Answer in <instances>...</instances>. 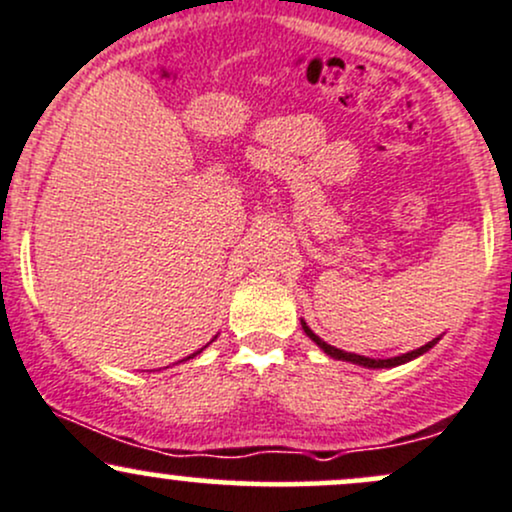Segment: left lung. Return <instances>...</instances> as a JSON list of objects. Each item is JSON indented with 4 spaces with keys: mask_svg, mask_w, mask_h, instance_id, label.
<instances>
[{
    "mask_svg": "<svg viewBox=\"0 0 512 512\" xmlns=\"http://www.w3.org/2000/svg\"><path fill=\"white\" fill-rule=\"evenodd\" d=\"M301 328H303V333H306L308 338H311L313 342H316V345H318L320 350H323L325 355H328V357H333V359H342V362H350V364H359V367H367V369H391V367H398V364H406V362H411V359H418L420 355H425V352H430L432 347H435L437 342H440V338H435V340H430L428 345L418 347V350L406 352V355H398V357H391V359H372V357L355 355V352H345V350H338V347L328 345V342L320 340L318 335L313 333L311 328H308L306 320H301Z\"/></svg>",
    "mask_w": 512,
    "mask_h": 512,
    "instance_id": "8db88e82",
    "label": "left lung"
}]
</instances>
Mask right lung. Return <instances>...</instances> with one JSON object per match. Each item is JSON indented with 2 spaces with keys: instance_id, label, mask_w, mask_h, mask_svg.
<instances>
[{
  "instance_id": "obj_1",
  "label": "right lung",
  "mask_w": 512,
  "mask_h": 512,
  "mask_svg": "<svg viewBox=\"0 0 512 512\" xmlns=\"http://www.w3.org/2000/svg\"><path fill=\"white\" fill-rule=\"evenodd\" d=\"M201 350H204V347H201ZM201 350H199V352H201ZM199 352H194V355H189L187 359H192V357H196V355H199Z\"/></svg>"
}]
</instances>
